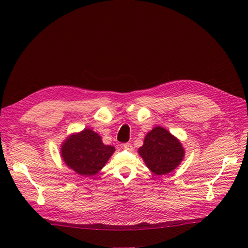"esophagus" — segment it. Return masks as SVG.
Instances as JSON below:
<instances>
[{
	"label": "esophagus",
	"instance_id": "esophagus-1",
	"mask_svg": "<svg viewBox=\"0 0 248 248\" xmlns=\"http://www.w3.org/2000/svg\"><path fill=\"white\" fill-rule=\"evenodd\" d=\"M123 148H124L125 150H128V151H132V150H133L132 145L129 144V142H127V144H124V145H123Z\"/></svg>",
	"mask_w": 248,
	"mask_h": 248
}]
</instances>
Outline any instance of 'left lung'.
I'll return each mask as SVG.
<instances>
[{"instance_id": "obj_1", "label": "left lung", "mask_w": 248, "mask_h": 248, "mask_svg": "<svg viewBox=\"0 0 248 248\" xmlns=\"http://www.w3.org/2000/svg\"><path fill=\"white\" fill-rule=\"evenodd\" d=\"M139 154L147 168L155 175H167L174 170L184 158L185 150L175 136L161 126L149 131Z\"/></svg>"}]
</instances>
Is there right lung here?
I'll return each mask as SVG.
<instances>
[{
  "label": "right lung",
  "instance_id": "obj_1",
  "mask_svg": "<svg viewBox=\"0 0 248 248\" xmlns=\"http://www.w3.org/2000/svg\"><path fill=\"white\" fill-rule=\"evenodd\" d=\"M114 146L102 142L98 133L90 128L71 133L62 142L61 157L69 169L78 175L90 177L98 172L114 154Z\"/></svg>",
  "mask_w": 248,
  "mask_h": 248
}]
</instances>
